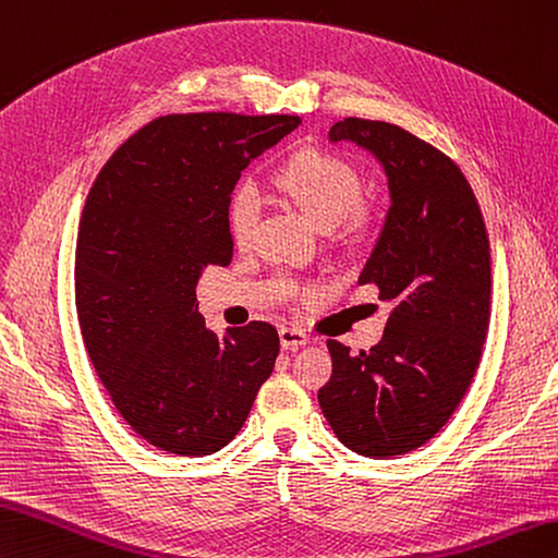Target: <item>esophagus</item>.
<instances>
[{"label": "esophagus", "mask_w": 558, "mask_h": 558, "mask_svg": "<svg viewBox=\"0 0 558 558\" xmlns=\"http://www.w3.org/2000/svg\"><path fill=\"white\" fill-rule=\"evenodd\" d=\"M280 344L282 349H292V352H296V349L308 344V335L296 328H280Z\"/></svg>", "instance_id": "esophagus-1"}]
</instances>
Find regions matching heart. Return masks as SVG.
Masks as SVG:
<instances>
[{
    "mask_svg": "<svg viewBox=\"0 0 558 558\" xmlns=\"http://www.w3.org/2000/svg\"><path fill=\"white\" fill-rule=\"evenodd\" d=\"M276 185L320 228H332L340 220L347 228H354L364 216L356 206L361 197V178L356 168L330 151L304 149L294 154L278 171ZM256 218V190L250 183H242L232 190L226 209V223L232 242L240 247L247 244Z\"/></svg>",
    "mask_w": 558,
    "mask_h": 558,
    "instance_id": "heart-1",
    "label": "heart"
}]
</instances>
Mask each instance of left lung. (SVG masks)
I'll list each match as a JSON object with an SVG mask.
<instances>
[{"instance_id":"8db88e82","label":"left lung","mask_w":558,"mask_h":558,"mask_svg":"<svg viewBox=\"0 0 558 558\" xmlns=\"http://www.w3.org/2000/svg\"><path fill=\"white\" fill-rule=\"evenodd\" d=\"M356 142L385 168L390 211L359 276L392 302L383 340L349 352L328 340L330 380L318 404L340 442L392 459L433 439L481 364L489 328V240L461 168L385 121L344 119L330 142Z\"/></svg>"}]
</instances>
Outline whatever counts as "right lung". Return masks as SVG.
I'll return each mask as SVG.
<instances>
[{"label":"right lung","mask_w":558,"mask_h":558,"mask_svg":"<svg viewBox=\"0 0 558 558\" xmlns=\"http://www.w3.org/2000/svg\"><path fill=\"white\" fill-rule=\"evenodd\" d=\"M300 116L171 113L128 137L87 194L75 308L87 356L133 430L168 454L206 457L247 421L280 352L264 320L206 330L204 268L232 262L226 209L244 168Z\"/></svg>","instance_id":"obj_1"}]
</instances>
